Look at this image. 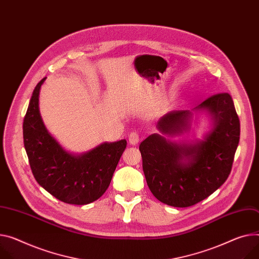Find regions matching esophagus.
Here are the masks:
<instances>
[{"label":"esophagus","mask_w":259,"mask_h":259,"mask_svg":"<svg viewBox=\"0 0 259 259\" xmlns=\"http://www.w3.org/2000/svg\"><path fill=\"white\" fill-rule=\"evenodd\" d=\"M128 142L131 145H137L139 142V135L136 132H133L128 136Z\"/></svg>","instance_id":"obj_1"}]
</instances>
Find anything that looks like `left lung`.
<instances>
[{"mask_svg":"<svg viewBox=\"0 0 259 259\" xmlns=\"http://www.w3.org/2000/svg\"><path fill=\"white\" fill-rule=\"evenodd\" d=\"M192 110L165 114L156 123L160 134L148 136L139 146L149 190L174 207L200 202L225 183L240 141V119L228 93H217ZM194 112L210 119L202 139L177 143L166 138L188 132Z\"/></svg>","mask_w":259,"mask_h":259,"instance_id":"obj_1","label":"left lung"}]
</instances>
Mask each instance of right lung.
<instances>
[{"label": "right lung", "mask_w": 259, "mask_h": 259, "mask_svg": "<svg viewBox=\"0 0 259 259\" xmlns=\"http://www.w3.org/2000/svg\"><path fill=\"white\" fill-rule=\"evenodd\" d=\"M46 78L33 91L23 124L32 173L36 182L60 201L89 204L109 188L126 140L104 142L76 154L63 148L48 131L39 112V92Z\"/></svg>", "instance_id": "1"}]
</instances>
